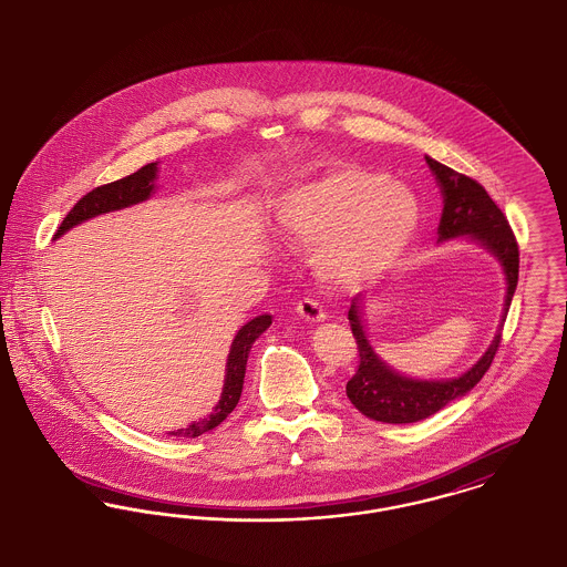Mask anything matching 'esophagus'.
Segmentation results:
<instances>
[{
  "label": "esophagus",
  "instance_id": "34e87169",
  "mask_svg": "<svg viewBox=\"0 0 567 567\" xmlns=\"http://www.w3.org/2000/svg\"><path fill=\"white\" fill-rule=\"evenodd\" d=\"M296 310H298L300 317H305L306 321H310V323H317V321L326 319V310L321 308L317 300H310V298L300 300L298 306H296Z\"/></svg>",
  "mask_w": 567,
  "mask_h": 567
}]
</instances>
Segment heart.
<instances>
[{
    "instance_id": "obj_1",
    "label": "heart",
    "mask_w": 567,
    "mask_h": 567,
    "mask_svg": "<svg viewBox=\"0 0 567 567\" xmlns=\"http://www.w3.org/2000/svg\"><path fill=\"white\" fill-rule=\"evenodd\" d=\"M276 233L315 244L319 274L337 287H360L403 257L421 207L412 189L358 166H337L287 187L271 207Z\"/></svg>"
}]
</instances>
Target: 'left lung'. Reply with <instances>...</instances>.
Wrapping results in <instances>:
<instances>
[{"label": "left lung", "instance_id": "8db88e82", "mask_svg": "<svg viewBox=\"0 0 567 567\" xmlns=\"http://www.w3.org/2000/svg\"><path fill=\"white\" fill-rule=\"evenodd\" d=\"M425 159L436 176L442 198H444L442 218L437 224V241H446L455 237H468L473 241H480L481 246L487 248L503 265L505 280H507V296H505V308H503V321L492 346L481 355L477 364H473L460 378H451V380H412L392 371L367 341V334L362 328V315H360V302H362L360 296L351 300L348 319L358 346L360 364L346 389L349 401L364 416L382 423H394V425L423 421L480 384L481 378L485 375V371L489 369L496 355V349L501 346V330L512 305V298L516 293L518 267H520L518 241L512 233V226L505 218V214L496 207V203L487 196L483 185L471 176L455 173L453 168L440 164L432 157H425Z\"/></svg>", "mask_w": 567, "mask_h": 567}]
</instances>
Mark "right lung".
I'll return each mask as SVG.
<instances>
[{"label": "right lung", "instance_id": "right-lung-1", "mask_svg": "<svg viewBox=\"0 0 567 567\" xmlns=\"http://www.w3.org/2000/svg\"><path fill=\"white\" fill-rule=\"evenodd\" d=\"M155 178H157V164H146L133 175L118 178L107 185H101V187H94L92 192H87L84 198H80L75 203V207L66 214V218L62 219L55 237L64 235L69 228H73L86 219L96 218V216H103L110 212H118V209H125V207L151 198V194L155 189ZM269 323H271V315H259L239 328L237 337L233 339L228 358H226V378H224V389H221V396H219L216 410L207 419L196 421V423L187 425L185 430L171 432V436H203L205 432L218 427L219 423L235 410V405L239 403V396H241V389H244L248 353L252 349V343L269 328Z\"/></svg>", "mask_w": 567, "mask_h": 567}]
</instances>
